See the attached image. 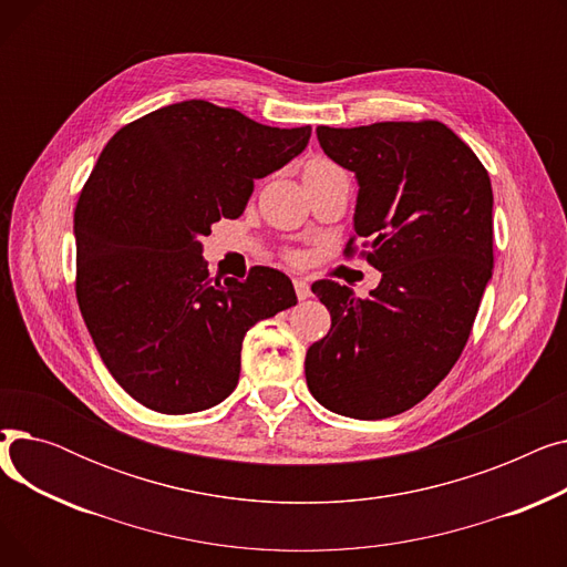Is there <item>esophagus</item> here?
Wrapping results in <instances>:
<instances>
[{"label": "esophagus", "instance_id": "34e87169", "mask_svg": "<svg viewBox=\"0 0 567 567\" xmlns=\"http://www.w3.org/2000/svg\"><path fill=\"white\" fill-rule=\"evenodd\" d=\"M293 289H296V296H299V301H306V299H310V285H308V280H303V278H296L293 280Z\"/></svg>", "mask_w": 567, "mask_h": 567}]
</instances>
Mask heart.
<instances>
[{"label": "heart", "instance_id": "b5f03b06", "mask_svg": "<svg viewBox=\"0 0 567 567\" xmlns=\"http://www.w3.org/2000/svg\"><path fill=\"white\" fill-rule=\"evenodd\" d=\"M333 169H340L338 165H333L331 161L326 158H310L303 167V178L306 176H312V174H323V172H333Z\"/></svg>", "mask_w": 567, "mask_h": 567}]
</instances>
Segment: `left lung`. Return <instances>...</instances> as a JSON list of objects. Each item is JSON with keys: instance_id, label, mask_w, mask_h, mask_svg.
I'll return each instance as SVG.
<instances>
[{"instance_id": "8db88e82", "label": "left lung", "mask_w": 567, "mask_h": 567, "mask_svg": "<svg viewBox=\"0 0 567 567\" xmlns=\"http://www.w3.org/2000/svg\"><path fill=\"white\" fill-rule=\"evenodd\" d=\"M317 140L355 174L353 234L370 236L363 255L381 282L368 299L312 285L331 331L306 353L308 389L349 419H389L425 400L468 340L494 268L492 182L439 122L319 126Z\"/></svg>"}]
</instances>
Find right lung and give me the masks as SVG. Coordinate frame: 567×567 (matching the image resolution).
<instances>
[{"instance_id": "obj_1", "label": "right lung", "mask_w": 567, "mask_h": 567, "mask_svg": "<svg viewBox=\"0 0 567 567\" xmlns=\"http://www.w3.org/2000/svg\"><path fill=\"white\" fill-rule=\"evenodd\" d=\"M310 133L182 101L105 144L73 218L75 293L105 368L146 409L182 415L220 404L238 383L246 333L296 306L276 268L214 280L202 236L241 216L255 178L299 156Z\"/></svg>"}]
</instances>
